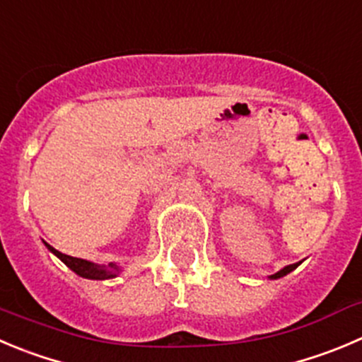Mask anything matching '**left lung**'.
<instances>
[{
    "label": "left lung",
    "mask_w": 362,
    "mask_h": 362,
    "mask_svg": "<svg viewBox=\"0 0 362 362\" xmlns=\"http://www.w3.org/2000/svg\"><path fill=\"white\" fill-rule=\"evenodd\" d=\"M298 264L300 263H293V264H288V267H284L282 268V270H279L277 274H274V275H270V279H279V277H284V275L286 274H290V272H293L295 268L298 267Z\"/></svg>",
    "instance_id": "left-lung-1"
}]
</instances>
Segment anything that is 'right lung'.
<instances>
[{
  "instance_id": "right-lung-1",
  "label": "right lung",
  "mask_w": 362,
  "mask_h": 362,
  "mask_svg": "<svg viewBox=\"0 0 362 362\" xmlns=\"http://www.w3.org/2000/svg\"><path fill=\"white\" fill-rule=\"evenodd\" d=\"M46 247L58 257V259L64 261V263L67 264L74 274L80 275V277L94 279V281H105V279L117 277V274H119V267L113 263H110L108 267H103V264L90 263V261L87 259H80V257H72V256H67V254H62L60 250L53 249L49 243H46Z\"/></svg>"
}]
</instances>
